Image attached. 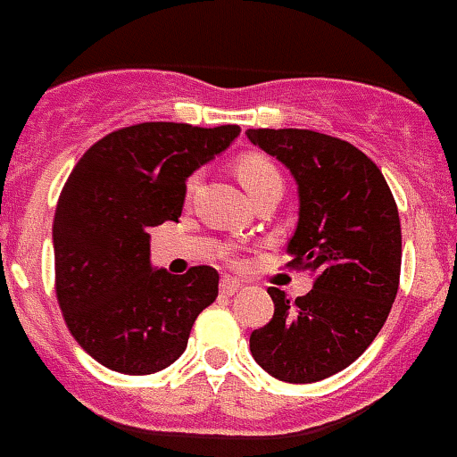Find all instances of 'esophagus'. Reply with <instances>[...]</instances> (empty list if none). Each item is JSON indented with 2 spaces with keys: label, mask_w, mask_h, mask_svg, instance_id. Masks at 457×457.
Masks as SVG:
<instances>
[{
  "label": "esophagus",
  "mask_w": 457,
  "mask_h": 457,
  "mask_svg": "<svg viewBox=\"0 0 457 457\" xmlns=\"http://www.w3.org/2000/svg\"><path fill=\"white\" fill-rule=\"evenodd\" d=\"M219 287H221V295H236V292H238L243 286H240L238 280L224 278V280H221V286H219Z\"/></svg>",
  "instance_id": "34e87169"
}]
</instances>
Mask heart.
<instances>
[{"instance_id":"heart-1","label":"heart","mask_w":457,"mask_h":457,"mask_svg":"<svg viewBox=\"0 0 457 457\" xmlns=\"http://www.w3.org/2000/svg\"><path fill=\"white\" fill-rule=\"evenodd\" d=\"M236 174H238L240 184L245 186V191L252 195V200L262 195L264 191H269V188H280L283 191V174H280L278 165L269 155H264V153L250 151L238 155V160H236ZM195 186H198L195 174L186 179V195H191L195 191Z\"/></svg>"}]
</instances>
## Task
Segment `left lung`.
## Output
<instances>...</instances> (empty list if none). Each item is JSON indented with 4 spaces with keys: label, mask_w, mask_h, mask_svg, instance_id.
I'll return each mask as SVG.
<instances>
[{
    "label": "left lung",
    "mask_w": 457,
    "mask_h": 457,
    "mask_svg": "<svg viewBox=\"0 0 457 457\" xmlns=\"http://www.w3.org/2000/svg\"><path fill=\"white\" fill-rule=\"evenodd\" d=\"M247 138L297 179L299 221L286 266L316 276L297 299L269 287L273 319L252 332L250 352L283 382H319L352 366L392 312L399 207L379 167L349 141L312 129H247Z\"/></svg>",
    "instance_id": "left-lung-1"
}]
</instances>
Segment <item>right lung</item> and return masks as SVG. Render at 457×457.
Wrapping results in <instances>:
<instances>
[{
    "instance_id": "right-lung-1",
    "label": "right lung",
    "mask_w": 457,
    "mask_h": 457,
    "mask_svg": "<svg viewBox=\"0 0 457 457\" xmlns=\"http://www.w3.org/2000/svg\"><path fill=\"white\" fill-rule=\"evenodd\" d=\"M238 134V125L141 122L111 131L72 167L54 217L56 299L101 366L125 375L171 366L217 299L212 266L153 271L148 228L181 217L186 177Z\"/></svg>"
}]
</instances>
